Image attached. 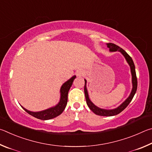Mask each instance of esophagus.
Here are the masks:
<instances>
[{
	"label": "esophagus",
	"instance_id": "1",
	"mask_svg": "<svg viewBox=\"0 0 152 152\" xmlns=\"http://www.w3.org/2000/svg\"><path fill=\"white\" fill-rule=\"evenodd\" d=\"M83 74H84L83 71H81V70H79V71H77L76 72V75H77V77L83 76Z\"/></svg>",
	"mask_w": 152,
	"mask_h": 152
}]
</instances>
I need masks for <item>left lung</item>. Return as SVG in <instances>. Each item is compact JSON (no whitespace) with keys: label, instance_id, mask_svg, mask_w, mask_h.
Segmentation results:
<instances>
[{"label":"left lung","instance_id":"8db88e82","mask_svg":"<svg viewBox=\"0 0 152 152\" xmlns=\"http://www.w3.org/2000/svg\"><path fill=\"white\" fill-rule=\"evenodd\" d=\"M107 47L109 48L110 52H115L119 51L120 52L124 57L126 58L127 63L130 66V70H131L132 73V91L130 93L129 97L124 101V102L119 105L118 107L111 109V110H105V109L100 108L97 106L95 105L94 103H93L91 100H90L89 97L88 91H87V80L85 79V87H84V92L85 95H86V99L87 104L88 105L90 110H91L93 112L98 115L101 116H113L115 115H118L119 113H121L122 111L124 110L127 107V106L129 104V103L132 102V100L134 97V95L135 94L137 91V81L136 77V73H135V65L134 63L132 57L127 54V53L125 51V50L119 47L118 45H116L113 43H107Z\"/></svg>","mask_w":152,"mask_h":152}]
</instances>
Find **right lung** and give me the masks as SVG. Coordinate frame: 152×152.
<instances>
[{"label": "right lung", "mask_w": 152, "mask_h": 152, "mask_svg": "<svg viewBox=\"0 0 152 152\" xmlns=\"http://www.w3.org/2000/svg\"><path fill=\"white\" fill-rule=\"evenodd\" d=\"M76 78L75 75H73L71 78L69 80L65 82L62 86L61 87L60 89V99L59 102L57 105L53 106V107H50L47 110L40 111H31L27 110L23 106L21 107L25 110L26 112H27L31 115L37 119H42V120H48V119H53L59 115L60 114L63 113V111L65 110V108L67 103V99H68V93L69 89L73 84L74 79Z\"/></svg>", "instance_id": "add662e5"}]
</instances>
